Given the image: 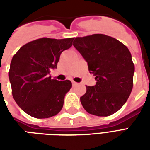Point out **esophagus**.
Here are the masks:
<instances>
[{
  "label": "esophagus",
  "instance_id": "esophagus-1",
  "mask_svg": "<svg viewBox=\"0 0 150 150\" xmlns=\"http://www.w3.org/2000/svg\"><path fill=\"white\" fill-rule=\"evenodd\" d=\"M72 85H73V86H75V85H77V83H75V81H72Z\"/></svg>",
  "mask_w": 150,
  "mask_h": 150
}]
</instances>
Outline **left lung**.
<instances>
[{
	"instance_id": "8db88e82",
	"label": "left lung",
	"mask_w": 150,
	"mask_h": 150,
	"mask_svg": "<svg viewBox=\"0 0 150 150\" xmlns=\"http://www.w3.org/2000/svg\"><path fill=\"white\" fill-rule=\"evenodd\" d=\"M73 46L87 61L96 80L80 97L88 113L108 116L120 110L129 97L133 86L134 64L131 53L123 43L105 34L76 38Z\"/></svg>"
}]
</instances>
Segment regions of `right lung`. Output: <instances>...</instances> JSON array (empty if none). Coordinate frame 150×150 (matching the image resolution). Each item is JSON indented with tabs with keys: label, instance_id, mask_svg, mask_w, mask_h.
Here are the masks:
<instances>
[{
	"label": "right lung",
	"instance_id": "add662e5",
	"mask_svg": "<svg viewBox=\"0 0 150 150\" xmlns=\"http://www.w3.org/2000/svg\"><path fill=\"white\" fill-rule=\"evenodd\" d=\"M73 40L42 38L26 43L13 55L8 72L12 94L28 115L49 118L62 108L71 82L53 79L49 74L57 67L61 53L72 46Z\"/></svg>",
	"mask_w": 150,
	"mask_h": 150
}]
</instances>
